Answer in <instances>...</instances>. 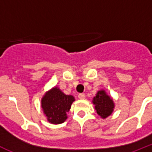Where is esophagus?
<instances>
[{
    "mask_svg": "<svg viewBox=\"0 0 152 152\" xmlns=\"http://www.w3.org/2000/svg\"><path fill=\"white\" fill-rule=\"evenodd\" d=\"M78 97L80 100H84V99H85V94H79Z\"/></svg>",
    "mask_w": 152,
    "mask_h": 152,
    "instance_id": "obj_1",
    "label": "esophagus"
}]
</instances>
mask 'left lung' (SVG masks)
<instances>
[{
	"label": "left lung",
	"instance_id": "left-lung-1",
	"mask_svg": "<svg viewBox=\"0 0 152 152\" xmlns=\"http://www.w3.org/2000/svg\"><path fill=\"white\" fill-rule=\"evenodd\" d=\"M92 103L94 105L96 113L102 119H106L110 116L115 107L113 98L109 96L103 89L97 91L96 96L93 98Z\"/></svg>",
	"mask_w": 152,
	"mask_h": 152
}]
</instances>
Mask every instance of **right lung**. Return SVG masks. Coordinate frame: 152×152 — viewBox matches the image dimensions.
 <instances>
[{
	"mask_svg": "<svg viewBox=\"0 0 152 152\" xmlns=\"http://www.w3.org/2000/svg\"><path fill=\"white\" fill-rule=\"evenodd\" d=\"M75 100L72 95L65 94L57 86L45 92L41 100V107L48 122L52 124L64 123Z\"/></svg>",
	"mask_w": 152,
	"mask_h": 152,
	"instance_id": "1",
	"label": "right lung"
}]
</instances>
